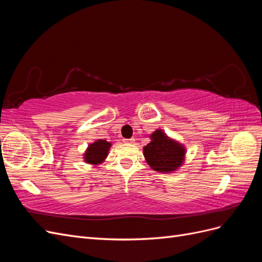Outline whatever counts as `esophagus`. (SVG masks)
Masks as SVG:
<instances>
[{
  "instance_id": "34e87169",
  "label": "esophagus",
  "mask_w": 262,
  "mask_h": 262,
  "mask_svg": "<svg viewBox=\"0 0 262 262\" xmlns=\"http://www.w3.org/2000/svg\"><path fill=\"white\" fill-rule=\"evenodd\" d=\"M134 142H136V139H125L124 140V143H128V144H133Z\"/></svg>"
}]
</instances>
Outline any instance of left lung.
<instances>
[{"mask_svg": "<svg viewBox=\"0 0 262 262\" xmlns=\"http://www.w3.org/2000/svg\"><path fill=\"white\" fill-rule=\"evenodd\" d=\"M149 138L150 142L143 147V153L150 168L160 172L177 170L185 161V146L161 129L154 131Z\"/></svg>", "mask_w": 262, "mask_h": 262, "instance_id": "1", "label": "left lung"}]
</instances>
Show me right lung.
Segmentation results:
<instances>
[{"mask_svg": "<svg viewBox=\"0 0 262 262\" xmlns=\"http://www.w3.org/2000/svg\"><path fill=\"white\" fill-rule=\"evenodd\" d=\"M110 146H112V143L106 140H96L87 147L86 152L84 153V161L92 165L102 163L106 160Z\"/></svg>", "mask_w": 262, "mask_h": 262, "instance_id": "right-lung-1", "label": "right lung"}]
</instances>
